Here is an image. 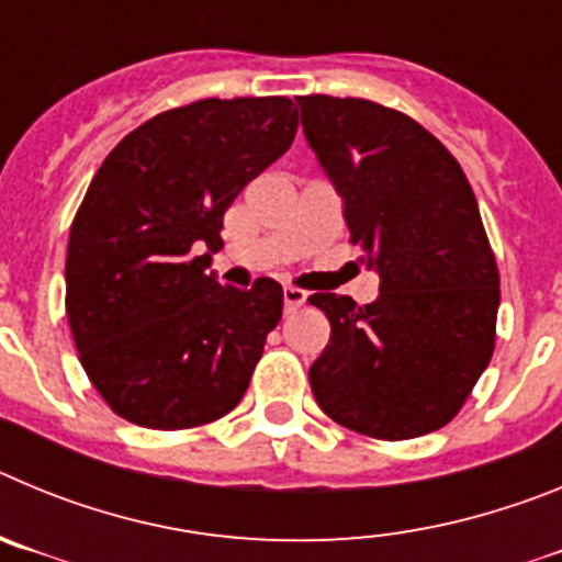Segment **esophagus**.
I'll use <instances>...</instances> for the list:
<instances>
[{
	"mask_svg": "<svg viewBox=\"0 0 562 562\" xmlns=\"http://www.w3.org/2000/svg\"><path fill=\"white\" fill-rule=\"evenodd\" d=\"M306 297H310V292H304V290H301V286H284V306H286V312H295L297 306H304Z\"/></svg>",
	"mask_w": 562,
	"mask_h": 562,
	"instance_id": "34e87169",
	"label": "esophagus"
}]
</instances>
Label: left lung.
<instances>
[{
    "label": "left lung",
    "instance_id": "obj_1",
    "mask_svg": "<svg viewBox=\"0 0 562 562\" xmlns=\"http://www.w3.org/2000/svg\"><path fill=\"white\" fill-rule=\"evenodd\" d=\"M301 123L346 202L380 297L315 292L331 337L310 382L326 416L374 439L445 428L495 349L501 276L459 160L414 117L362 98L301 95Z\"/></svg>",
    "mask_w": 562,
    "mask_h": 562
}]
</instances>
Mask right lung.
<instances>
[{
  "label": "right lung",
  "mask_w": 562,
  "mask_h": 562,
  "mask_svg": "<svg viewBox=\"0 0 562 562\" xmlns=\"http://www.w3.org/2000/svg\"><path fill=\"white\" fill-rule=\"evenodd\" d=\"M290 98H205L168 109L109 151L67 245L78 360L132 425L182 430L238 405L284 312V290L205 276L241 188L292 146Z\"/></svg>",
  "instance_id": "1"
}]
</instances>
